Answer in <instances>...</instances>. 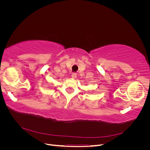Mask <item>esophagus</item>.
Segmentation results:
<instances>
[{"label": "esophagus", "mask_w": 150, "mask_h": 150, "mask_svg": "<svg viewBox=\"0 0 150 150\" xmlns=\"http://www.w3.org/2000/svg\"><path fill=\"white\" fill-rule=\"evenodd\" d=\"M71 77H72V79H76V77H77V74L76 73H72Z\"/></svg>", "instance_id": "esophagus-1"}]
</instances>
